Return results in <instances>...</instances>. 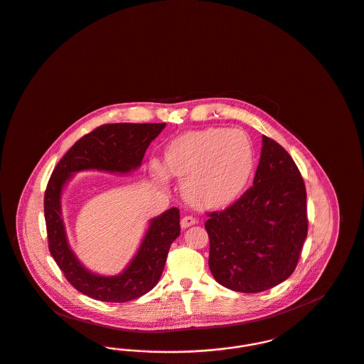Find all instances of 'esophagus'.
I'll use <instances>...</instances> for the list:
<instances>
[{
  "label": "esophagus",
  "mask_w": 364,
  "mask_h": 364,
  "mask_svg": "<svg viewBox=\"0 0 364 364\" xmlns=\"http://www.w3.org/2000/svg\"><path fill=\"white\" fill-rule=\"evenodd\" d=\"M196 223V219L194 216H184L181 219V228H188L190 225H194Z\"/></svg>",
  "instance_id": "obj_1"
}]
</instances>
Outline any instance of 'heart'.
I'll return each mask as SVG.
<instances>
[{
	"instance_id": "1",
	"label": "heart",
	"mask_w": 364,
	"mask_h": 364,
	"mask_svg": "<svg viewBox=\"0 0 364 364\" xmlns=\"http://www.w3.org/2000/svg\"><path fill=\"white\" fill-rule=\"evenodd\" d=\"M166 166L176 177L186 178L183 193L193 205L223 208L242 194L251 178V141L238 129L210 127L187 133L168 146ZM152 168L164 177L159 165Z\"/></svg>"
}]
</instances>
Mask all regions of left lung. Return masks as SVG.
I'll return each instance as SVG.
<instances>
[{
  "label": "left lung",
  "instance_id": "obj_1",
  "mask_svg": "<svg viewBox=\"0 0 364 364\" xmlns=\"http://www.w3.org/2000/svg\"><path fill=\"white\" fill-rule=\"evenodd\" d=\"M253 186L223 210L206 213L209 269L225 288L255 294L287 280L308 235L306 187L291 155L263 136Z\"/></svg>",
  "mask_w": 364,
  "mask_h": 364
}]
</instances>
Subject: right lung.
I'll return each mask as SVG.
<instances>
[{
	"label": "right lung",
	"instance_id": "1",
	"mask_svg": "<svg viewBox=\"0 0 364 364\" xmlns=\"http://www.w3.org/2000/svg\"><path fill=\"white\" fill-rule=\"evenodd\" d=\"M165 123L102 124L85 134L58 162L44 194L50 252L65 279L84 295L102 302H129L149 292L161 279L171 242L180 235V212L171 208L154 219L127 269L114 277L90 273L70 251L60 216V193L72 173L97 168L129 173L139 168L151 141Z\"/></svg>",
	"mask_w": 364,
	"mask_h": 364
}]
</instances>
